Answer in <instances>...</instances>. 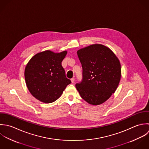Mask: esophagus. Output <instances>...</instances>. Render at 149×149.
Listing matches in <instances>:
<instances>
[{"label":"esophagus","instance_id":"1","mask_svg":"<svg viewBox=\"0 0 149 149\" xmlns=\"http://www.w3.org/2000/svg\"><path fill=\"white\" fill-rule=\"evenodd\" d=\"M71 82L72 83V84H74V82H75V79L73 78H71Z\"/></svg>","mask_w":149,"mask_h":149}]
</instances>
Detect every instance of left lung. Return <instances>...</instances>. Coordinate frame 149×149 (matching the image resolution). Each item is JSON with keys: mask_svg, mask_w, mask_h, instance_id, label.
<instances>
[{"mask_svg": "<svg viewBox=\"0 0 149 149\" xmlns=\"http://www.w3.org/2000/svg\"><path fill=\"white\" fill-rule=\"evenodd\" d=\"M77 54L83 69V78L76 84V88L87 102L100 105L118 87L121 75L119 59L108 47L98 44L81 48Z\"/></svg>", "mask_w": 149, "mask_h": 149, "instance_id": "obj_1", "label": "left lung"}]
</instances>
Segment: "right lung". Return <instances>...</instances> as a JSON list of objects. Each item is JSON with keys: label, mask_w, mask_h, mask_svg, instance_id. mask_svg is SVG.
<instances>
[{"label": "right lung", "mask_w": 149, "mask_h": 149, "mask_svg": "<svg viewBox=\"0 0 149 149\" xmlns=\"http://www.w3.org/2000/svg\"><path fill=\"white\" fill-rule=\"evenodd\" d=\"M67 51L47 50L33 56L26 65L25 79L31 94L44 103L58 100L71 81L65 77L61 61Z\"/></svg>", "instance_id": "1"}]
</instances>
